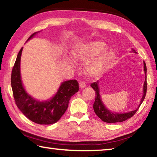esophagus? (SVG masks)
<instances>
[{
	"instance_id": "1",
	"label": "esophagus",
	"mask_w": 157,
	"mask_h": 157,
	"mask_svg": "<svg viewBox=\"0 0 157 157\" xmlns=\"http://www.w3.org/2000/svg\"><path fill=\"white\" fill-rule=\"evenodd\" d=\"M79 88L80 89H84L86 87V84H85V82L84 81H79Z\"/></svg>"
}]
</instances>
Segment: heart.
Segmentation results:
<instances>
[{"label":"heart","mask_w":157,"mask_h":157,"mask_svg":"<svg viewBox=\"0 0 157 157\" xmlns=\"http://www.w3.org/2000/svg\"><path fill=\"white\" fill-rule=\"evenodd\" d=\"M105 46L106 44L103 41L89 42L73 50L71 56L74 62L86 63L96 56L87 64L85 73L90 78H98L102 75L114 57V52L112 50H104Z\"/></svg>","instance_id":"b5f03b06"}]
</instances>
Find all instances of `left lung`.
<instances>
[{"label": "left lung", "instance_id": "1", "mask_svg": "<svg viewBox=\"0 0 157 157\" xmlns=\"http://www.w3.org/2000/svg\"><path fill=\"white\" fill-rule=\"evenodd\" d=\"M133 52H135L134 49H132ZM144 71L145 74L146 75V73H147V67H146L145 62H144ZM98 82H94L91 84V86L94 89V91H95V102L94 104V109L96 115L99 117V118L102 120L103 122L108 123H121V122H123L124 121L127 120L134 115L136 113V111L139 109L140 105L142 104L143 101L144 100L146 92H147V79L145 78V80L144 82V86H143V95L140 101V105H139L136 109H135L132 111H130L128 113H113L108 110L107 108L105 107V105H103L102 100L100 99V95L99 94V87H98Z\"/></svg>", "mask_w": 157, "mask_h": 157}]
</instances>
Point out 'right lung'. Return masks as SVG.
<instances>
[{"label": "right lung", "instance_id": "1", "mask_svg": "<svg viewBox=\"0 0 157 157\" xmlns=\"http://www.w3.org/2000/svg\"><path fill=\"white\" fill-rule=\"evenodd\" d=\"M36 33L32 34L28 40ZM22 50L23 48L18 53L11 75V85L16 105L21 112L34 123L40 124L57 123L67 109L71 96L78 91L79 83L76 79L63 82L57 94L48 101L39 102L33 99L26 93L21 82L20 62Z\"/></svg>", "mask_w": 157, "mask_h": 157}]
</instances>
